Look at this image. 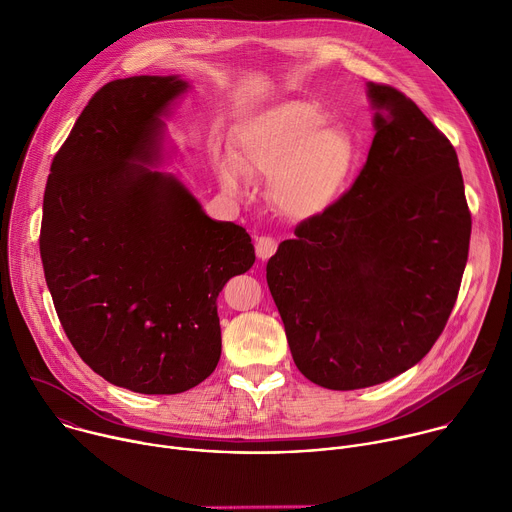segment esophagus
I'll use <instances>...</instances> for the list:
<instances>
[{"label": "esophagus", "instance_id": "esophagus-1", "mask_svg": "<svg viewBox=\"0 0 512 512\" xmlns=\"http://www.w3.org/2000/svg\"><path fill=\"white\" fill-rule=\"evenodd\" d=\"M255 249H257V257L265 261L277 251V241L271 237H259L255 243Z\"/></svg>", "mask_w": 512, "mask_h": 512}]
</instances>
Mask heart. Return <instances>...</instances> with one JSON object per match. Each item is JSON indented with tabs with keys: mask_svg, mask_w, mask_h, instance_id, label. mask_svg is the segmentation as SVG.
<instances>
[{
	"mask_svg": "<svg viewBox=\"0 0 512 512\" xmlns=\"http://www.w3.org/2000/svg\"><path fill=\"white\" fill-rule=\"evenodd\" d=\"M310 101H291L249 119L237 133L233 160L221 164L229 188L243 176L273 178L271 198L291 221L324 212L354 168V141Z\"/></svg>",
	"mask_w": 512,
	"mask_h": 512,
	"instance_id": "heart-1",
	"label": "heart"
}]
</instances>
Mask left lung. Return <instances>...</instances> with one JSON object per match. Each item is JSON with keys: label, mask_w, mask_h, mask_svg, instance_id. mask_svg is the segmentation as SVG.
<instances>
[{"label": "left lung", "mask_w": 512, "mask_h": 512, "mask_svg": "<svg viewBox=\"0 0 512 512\" xmlns=\"http://www.w3.org/2000/svg\"><path fill=\"white\" fill-rule=\"evenodd\" d=\"M369 97L377 133L354 184L267 261L296 367L332 391L385 383L431 350L470 247L450 139L401 91L369 83Z\"/></svg>", "instance_id": "left-lung-1"}]
</instances>
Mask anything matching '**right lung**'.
Segmentation results:
<instances>
[{"mask_svg": "<svg viewBox=\"0 0 512 512\" xmlns=\"http://www.w3.org/2000/svg\"><path fill=\"white\" fill-rule=\"evenodd\" d=\"M186 83L103 85L56 152L44 190L40 257L58 320L105 381L184 393L221 358L216 298L255 263L247 231L208 218L158 160L160 115Z\"/></svg>", "mask_w": 512, "mask_h": 512, "instance_id": "add662e5", "label": "right lung"}]
</instances>
